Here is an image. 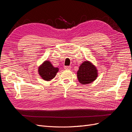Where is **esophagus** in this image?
Masks as SVG:
<instances>
[{
  "label": "esophagus",
  "instance_id": "34e87169",
  "mask_svg": "<svg viewBox=\"0 0 132 132\" xmlns=\"http://www.w3.org/2000/svg\"><path fill=\"white\" fill-rule=\"evenodd\" d=\"M64 68L65 69H70L71 67L70 66H65L64 67Z\"/></svg>",
  "mask_w": 132,
  "mask_h": 132
}]
</instances>
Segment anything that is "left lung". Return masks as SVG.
<instances>
[{"label":"left lung","instance_id":"obj_1","mask_svg":"<svg viewBox=\"0 0 132 132\" xmlns=\"http://www.w3.org/2000/svg\"><path fill=\"white\" fill-rule=\"evenodd\" d=\"M79 81L83 85L94 81L97 77V70L96 67L89 61H85L80 66L77 72Z\"/></svg>","mask_w":132,"mask_h":132}]
</instances>
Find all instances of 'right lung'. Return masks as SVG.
Masks as SVG:
<instances>
[{"label": "right lung", "instance_id": "add662e5", "mask_svg": "<svg viewBox=\"0 0 132 132\" xmlns=\"http://www.w3.org/2000/svg\"><path fill=\"white\" fill-rule=\"evenodd\" d=\"M58 71V68L54 67L48 61H45L38 68L39 75L46 81H50L53 79Z\"/></svg>", "mask_w": 132, "mask_h": 132}]
</instances>
